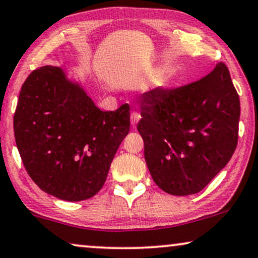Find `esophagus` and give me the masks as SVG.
Returning a JSON list of instances; mask_svg holds the SVG:
<instances>
[{"label":"esophagus","instance_id":"obj_1","mask_svg":"<svg viewBox=\"0 0 258 258\" xmlns=\"http://www.w3.org/2000/svg\"><path fill=\"white\" fill-rule=\"evenodd\" d=\"M140 118H142V116H140V114H139L138 112H132V114H131V123H132L133 127H136V125H137V123H138Z\"/></svg>","mask_w":258,"mask_h":258}]
</instances>
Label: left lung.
<instances>
[{"instance_id": "1", "label": "left lung", "mask_w": 258, "mask_h": 258, "mask_svg": "<svg viewBox=\"0 0 258 258\" xmlns=\"http://www.w3.org/2000/svg\"><path fill=\"white\" fill-rule=\"evenodd\" d=\"M140 111L147 167L167 194L202 191L235 152L241 106L223 62L198 81L146 92Z\"/></svg>"}]
</instances>
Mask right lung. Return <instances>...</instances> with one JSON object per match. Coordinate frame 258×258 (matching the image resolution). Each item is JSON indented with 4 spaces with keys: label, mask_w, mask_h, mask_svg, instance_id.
Wrapping results in <instances>:
<instances>
[{
    "label": "right lung",
    "mask_w": 258,
    "mask_h": 258,
    "mask_svg": "<svg viewBox=\"0 0 258 258\" xmlns=\"http://www.w3.org/2000/svg\"><path fill=\"white\" fill-rule=\"evenodd\" d=\"M128 132V105L100 111L62 68H37L22 85L16 146L29 177L48 195L68 202L97 195Z\"/></svg>",
    "instance_id": "obj_1"
}]
</instances>
